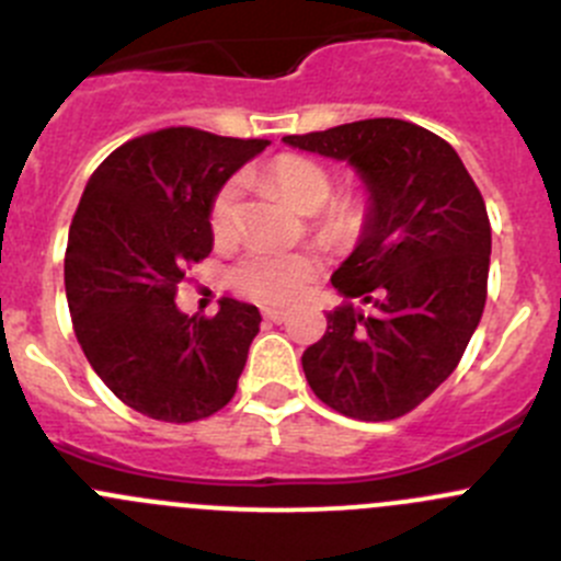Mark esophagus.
<instances>
[{"label":"esophagus","instance_id":"34e87169","mask_svg":"<svg viewBox=\"0 0 561 561\" xmlns=\"http://www.w3.org/2000/svg\"><path fill=\"white\" fill-rule=\"evenodd\" d=\"M263 317H268L271 322H285V320H287V312H285V309H271V307H265V309H263Z\"/></svg>","mask_w":561,"mask_h":561}]
</instances>
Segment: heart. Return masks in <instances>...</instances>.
<instances>
[{"instance_id":"b5f03b06","label":"heart","mask_w":561,"mask_h":561,"mask_svg":"<svg viewBox=\"0 0 561 561\" xmlns=\"http://www.w3.org/2000/svg\"><path fill=\"white\" fill-rule=\"evenodd\" d=\"M271 184L276 186L282 197L298 211H317L331 195L333 179L322 162L309 157L285 154L276 157L268 165ZM239 197L241 184L236 179L225 181L211 197L208 206V230L214 241L225 244L239 233ZM366 217V197L360 192L336 197L322 214V230L328 236H347L358 230ZM317 263L314 257L304 252H274V249H254L230 271V279L244 296L257 298L268 304H285L301 296L309 282L314 279Z\"/></svg>"}]
</instances>
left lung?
Listing matches in <instances>:
<instances>
[{
	"mask_svg": "<svg viewBox=\"0 0 561 561\" xmlns=\"http://www.w3.org/2000/svg\"><path fill=\"white\" fill-rule=\"evenodd\" d=\"M285 144L347 160L369 190L355 252L331 276L344 298L304 353L317 399L355 421L415 410L458 366L489 287L491 225L456 149L401 118H364Z\"/></svg>",
	"mask_w": 561,
	"mask_h": 561,
	"instance_id": "obj_1",
	"label": "left lung"
}]
</instances>
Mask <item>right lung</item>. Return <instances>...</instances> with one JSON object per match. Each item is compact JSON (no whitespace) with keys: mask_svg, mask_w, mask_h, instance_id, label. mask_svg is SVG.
Here are the masks:
<instances>
[{"mask_svg":"<svg viewBox=\"0 0 561 561\" xmlns=\"http://www.w3.org/2000/svg\"><path fill=\"white\" fill-rule=\"evenodd\" d=\"M265 146L165 127L111 151L83 190L65 252L67 307L92 369L140 415L203 421L239 388L257 307L222 298L214 317H190L175 293L214 247L211 197Z\"/></svg>","mask_w":561,"mask_h":561,"instance_id":"right-lung-1","label":"right lung"}]
</instances>
